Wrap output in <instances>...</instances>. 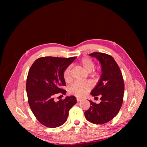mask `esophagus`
I'll list each match as a JSON object with an SVG mask.
<instances>
[{"label": "esophagus", "mask_w": 147, "mask_h": 147, "mask_svg": "<svg viewBox=\"0 0 147 147\" xmlns=\"http://www.w3.org/2000/svg\"><path fill=\"white\" fill-rule=\"evenodd\" d=\"M82 100V99L78 98V97H77V102H80V101H81Z\"/></svg>", "instance_id": "obj_1"}]
</instances>
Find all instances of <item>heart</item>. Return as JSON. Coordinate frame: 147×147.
<instances>
[{
    "label": "heart",
    "instance_id": "1",
    "mask_svg": "<svg viewBox=\"0 0 147 147\" xmlns=\"http://www.w3.org/2000/svg\"><path fill=\"white\" fill-rule=\"evenodd\" d=\"M80 64L84 70L88 72H90L94 69L95 64L91 59L89 57H84L80 61ZM70 67H67L63 72V78L67 82L70 81ZM92 88L91 83L86 82H75L72 83L68 88V91L70 94L77 97H82L85 95Z\"/></svg>",
    "mask_w": 147,
    "mask_h": 147
}]
</instances>
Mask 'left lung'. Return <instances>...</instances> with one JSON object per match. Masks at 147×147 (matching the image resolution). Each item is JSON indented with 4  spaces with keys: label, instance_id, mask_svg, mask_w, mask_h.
<instances>
[{
    "label": "left lung",
    "instance_id": "left-lung-1",
    "mask_svg": "<svg viewBox=\"0 0 147 147\" xmlns=\"http://www.w3.org/2000/svg\"><path fill=\"white\" fill-rule=\"evenodd\" d=\"M90 56L98 59L102 66V75L96 86L91 92L92 96H100L101 102L97 104L89 100L91 106L84 112L88 121L104 124L118 113L123 101L124 84L123 75L113 57L103 53L94 52Z\"/></svg>",
    "mask_w": 147,
    "mask_h": 147
}]
</instances>
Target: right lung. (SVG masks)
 <instances>
[{
  "label": "right lung",
  "mask_w": 147,
  "mask_h": 147,
  "mask_svg": "<svg viewBox=\"0 0 147 147\" xmlns=\"http://www.w3.org/2000/svg\"><path fill=\"white\" fill-rule=\"evenodd\" d=\"M52 56L42 57L35 60L29 70L26 91L28 103L34 116L43 126L54 128L63 125L67 119L70 109L77 103L75 97H66L55 101L59 94L66 91L63 72L75 59Z\"/></svg>",
  "instance_id": "1"
}]
</instances>
